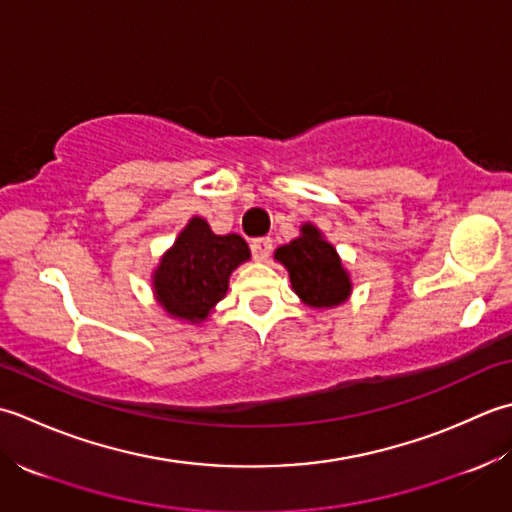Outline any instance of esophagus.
Wrapping results in <instances>:
<instances>
[{
	"instance_id": "obj_1",
	"label": "esophagus",
	"mask_w": 512,
	"mask_h": 512,
	"mask_svg": "<svg viewBox=\"0 0 512 512\" xmlns=\"http://www.w3.org/2000/svg\"><path fill=\"white\" fill-rule=\"evenodd\" d=\"M269 252H271V241L269 238H254L252 241V254L256 260H260V263H265V260L269 258Z\"/></svg>"
}]
</instances>
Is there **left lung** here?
<instances>
[{"label":"left lung","instance_id":"1","mask_svg":"<svg viewBox=\"0 0 512 512\" xmlns=\"http://www.w3.org/2000/svg\"><path fill=\"white\" fill-rule=\"evenodd\" d=\"M274 258L287 269L291 289L309 309H333L351 298V274L325 234L314 223H302L300 234L280 245Z\"/></svg>","mask_w":512,"mask_h":512}]
</instances>
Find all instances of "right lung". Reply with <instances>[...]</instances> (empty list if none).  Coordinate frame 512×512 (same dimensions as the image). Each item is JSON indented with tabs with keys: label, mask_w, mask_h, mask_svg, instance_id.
Segmentation results:
<instances>
[{
	"label": "right lung",
	"mask_w": 512,
	"mask_h": 512,
	"mask_svg": "<svg viewBox=\"0 0 512 512\" xmlns=\"http://www.w3.org/2000/svg\"><path fill=\"white\" fill-rule=\"evenodd\" d=\"M252 258L238 234H214L203 216H192L152 271L154 300L165 314L203 325L227 294L229 276Z\"/></svg>",
	"instance_id": "right-lung-1"
}]
</instances>
